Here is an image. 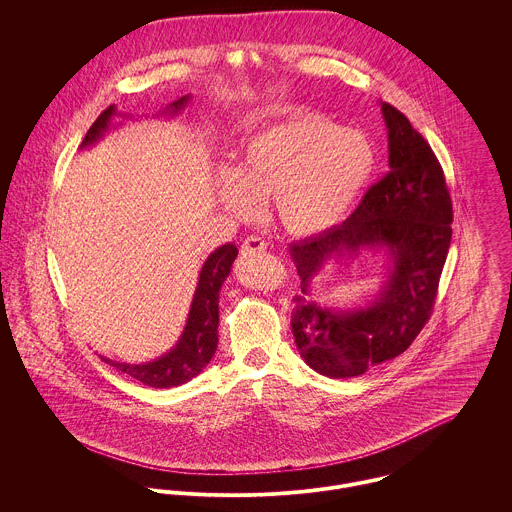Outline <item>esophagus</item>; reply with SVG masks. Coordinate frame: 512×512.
I'll return each mask as SVG.
<instances>
[{
  "mask_svg": "<svg viewBox=\"0 0 512 512\" xmlns=\"http://www.w3.org/2000/svg\"><path fill=\"white\" fill-rule=\"evenodd\" d=\"M262 252H266V242H264L260 236H248V238L242 242V246H240V254H242L244 258L262 254Z\"/></svg>",
  "mask_w": 512,
  "mask_h": 512,
  "instance_id": "34e87169",
  "label": "esophagus"
}]
</instances>
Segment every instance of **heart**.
Instances as JSON below:
<instances>
[{
    "label": "heart",
    "instance_id": "heart-1",
    "mask_svg": "<svg viewBox=\"0 0 512 512\" xmlns=\"http://www.w3.org/2000/svg\"><path fill=\"white\" fill-rule=\"evenodd\" d=\"M372 171L374 149L363 134L299 114L250 138L234 169L217 177V201L242 220L274 201L280 226L311 238L351 215Z\"/></svg>",
    "mask_w": 512,
    "mask_h": 512
}]
</instances>
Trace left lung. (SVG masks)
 I'll return each mask as SVG.
<instances>
[{
  "label": "left lung",
  "mask_w": 512,
  "mask_h": 512,
  "mask_svg": "<svg viewBox=\"0 0 512 512\" xmlns=\"http://www.w3.org/2000/svg\"><path fill=\"white\" fill-rule=\"evenodd\" d=\"M388 132L384 179L333 230L290 244L301 278L293 297L292 333L301 359L329 378H353L402 355L430 319L451 244V199L432 147L394 106L380 102ZM365 251L385 256L381 290L361 306H327L312 280L329 261Z\"/></svg>",
  "instance_id": "left-lung-1"
}]
</instances>
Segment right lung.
I'll use <instances>...</instances> for the list:
<instances>
[{"instance_id":"1","label":"right lung","mask_w":512,"mask_h":512,"mask_svg":"<svg viewBox=\"0 0 512 512\" xmlns=\"http://www.w3.org/2000/svg\"><path fill=\"white\" fill-rule=\"evenodd\" d=\"M189 100H191V94L175 100L161 114L175 116L181 110H185ZM116 118L132 120V116L120 114L116 106H108L86 132L80 149L98 144L110 130L116 128V122H114ZM118 124H124V122H118ZM236 256H238V248L232 242L222 244L215 252L209 254V258L205 260L199 272V282L193 293V301L189 307L183 333L165 355L140 365L112 361L102 355L98 357L106 365L122 370L124 374L144 382L151 388H173L201 374L203 368L215 357V351L219 345V292L232 270Z\"/></svg>"}]
</instances>
